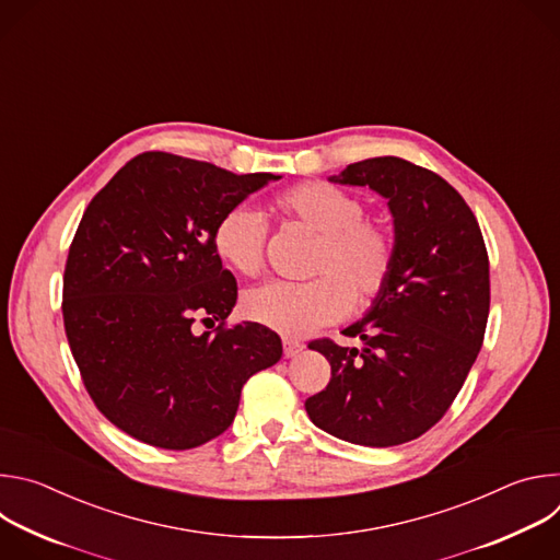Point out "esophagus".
<instances>
[{
  "label": "esophagus",
  "mask_w": 560,
  "mask_h": 560,
  "mask_svg": "<svg viewBox=\"0 0 560 560\" xmlns=\"http://www.w3.org/2000/svg\"><path fill=\"white\" fill-rule=\"evenodd\" d=\"M301 350H303V343H301V341H296V339H283V354H285L288 359L296 357Z\"/></svg>",
  "instance_id": "obj_1"
}]
</instances>
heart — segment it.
Masks as SVG:
<instances>
[{
  "label": "heart",
  "mask_w": 560,
  "mask_h": 560,
  "mask_svg": "<svg viewBox=\"0 0 560 560\" xmlns=\"http://www.w3.org/2000/svg\"><path fill=\"white\" fill-rule=\"evenodd\" d=\"M272 210L322 234L305 283L272 281L253 290L244 310L253 322L285 337H303L341 322L354 305H372L396 268L394 230L365 214L361 197L328 182H301L272 199ZM268 223L248 206L225 210L214 230L212 248L234 272L257 277L266 264Z\"/></svg>",
  "instance_id": "heart-1"
}]
</instances>
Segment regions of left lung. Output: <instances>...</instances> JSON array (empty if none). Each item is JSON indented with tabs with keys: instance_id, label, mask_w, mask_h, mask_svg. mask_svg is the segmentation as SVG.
<instances>
[{
	"instance_id": "8db88e82",
	"label": "left lung",
	"mask_w": 560,
	"mask_h": 560,
	"mask_svg": "<svg viewBox=\"0 0 560 560\" xmlns=\"http://www.w3.org/2000/svg\"><path fill=\"white\" fill-rule=\"evenodd\" d=\"M337 184L370 186L394 217L396 268L361 322L343 330L363 348L314 339L330 383L305 412L324 432L368 447L425 434L454 404L490 314V259L465 199L436 173L401 156L350 164Z\"/></svg>"
}]
</instances>
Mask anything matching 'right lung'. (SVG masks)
Masks as SVG:
<instances>
[{"label":"right lung","mask_w":560,"mask_h":560,"mask_svg":"<svg viewBox=\"0 0 560 560\" xmlns=\"http://www.w3.org/2000/svg\"><path fill=\"white\" fill-rule=\"evenodd\" d=\"M279 179L141 152L93 197L63 270V328L97 410L132 439L190 450L225 432L244 383L281 339L225 326L236 279L212 248L219 217ZM220 326L199 336L194 324Z\"/></svg>","instance_id":"right-lung-1"}]
</instances>
